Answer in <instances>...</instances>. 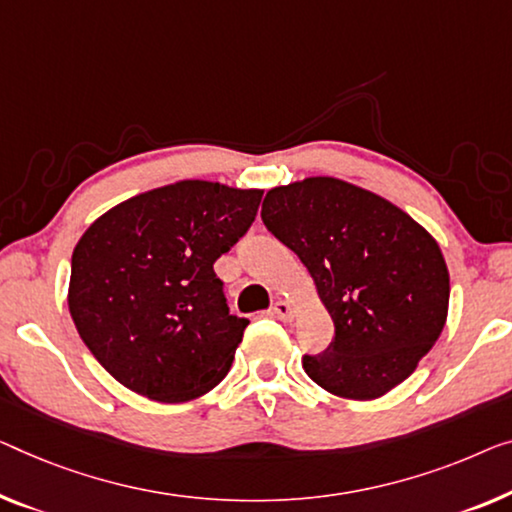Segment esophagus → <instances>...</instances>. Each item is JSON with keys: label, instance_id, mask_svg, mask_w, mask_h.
<instances>
[{"label": "esophagus", "instance_id": "obj_1", "mask_svg": "<svg viewBox=\"0 0 512 512\" xmlns=\"http://www.w3.org/2000/svg\"><path fill=\"white\" fill-rule=\"evenodd\" d=\"M271 312L280 319V322H292L294 319V305L289 301H276L273 303Z\"/></svg>", "mask_w": 512, "mask_h": 512}]
</instances>
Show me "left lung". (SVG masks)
<instances>
[{
    "mask_svg": "<svg viewBox=\"0 0 512 512\" xmlns=\"http://www.w3.org/2000/svg\"><path fill=\"white\" fill-rule=\"evenodd\" d=\"M262 220L299 255L335 326L331 352L303 358L305 375L345 400L402 384L448 317L437 239L393 202L335 177L271 188Z\"/></svg>",
    "mask_w": 512,
    "mask_h": 512,
    "instance_id": "8db88e82",
    "label": "left lung"
}]
</instances>
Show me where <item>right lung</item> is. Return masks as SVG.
<instances>
[{"instance_id":"add662e5","label":"right lung","mask_w":512,"mask_h":512,"mask_svg":"<svg viewBox=\"0 0 512 512\" xmlns=\"http://www.w3.org/2000/svg\"><path fill=\"white\" fill-rule=\"evenodd\" d=\"M262 190L183 179L119 202L80 236L68 310L110 375L144 398H200L230 372L248 319L213 262L257 216Z\"/></svg>"}]
</instances>
